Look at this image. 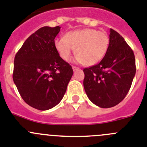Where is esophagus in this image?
Listing matches in <instances>:
<instances>
[{
  "instance_id": "34e87169",
  "label": "esophagus",
  "mask_w": 147,
  "mask_h": 147,
  "mask_svg": "<svg viewBox=\"0 0 147 147\" xmlns=\"http://www.w3.org/2000/svg\"><path fill=\"white\" fill-rule=\"evenodd\" d=\"M72 68H73V70H74V71H77V70H79V67H76V66H74V65L72 66Z\"/></svg>"
}]
</instances>
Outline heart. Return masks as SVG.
<instances>
[{
  "label": "heart",
  "instance_id": "obj_1",
  "mask_svg": "<svg viewBox=\"0 0 147 147\" xmlns=\"http://www.w3.org/2000/svg\"><path fill=\"white\" fill-rule=\"evenodd\" d=\"M110 37L107 32L94 28H84L67 32L65 38H57L54 45L65 61L69 60L74 51L76 61L87 66L102 60L108 50Z\"/></svg>",
  "mask_w": 147,
  "mask_h": 147
}]
</instances>
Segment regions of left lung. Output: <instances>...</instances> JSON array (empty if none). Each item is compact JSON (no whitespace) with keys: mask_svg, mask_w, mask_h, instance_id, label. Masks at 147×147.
<instances>
[{"mask_svg":"<svg viewBox=\"0 0 147 147\" xmlns=\"http://www.w3.org/2000/svg\"><path fill=\"white\" fill-rule=\"evenodd\" d=\"M110 45L102 61L84 68V88L89 99L102 108L117 105L125 98L136 74L133 51L115 30H110Z\"/></svg>","mask_w":147,"mask_h":147,"instance_id":"8db88e82","label":"left lung"}]
</instances>
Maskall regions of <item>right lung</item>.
<instances>
[{
    "label": "right lung",
    "instance_id": "1",
    "mask_svg": "<svg viewBox=\"0 0 147 147\" xmlns=\"http://www.w3.org/2000/svg\"><path fill=\"white\" fill-rule=\"evenodd\" d=\"M59 31V26L39 28L15 55L14 82L24 102L37 110H49L60 102L74 73L54 45Z\"/></svg>",
    "mask_w": 147,
    "mask_h": 147
}]
</instances>
